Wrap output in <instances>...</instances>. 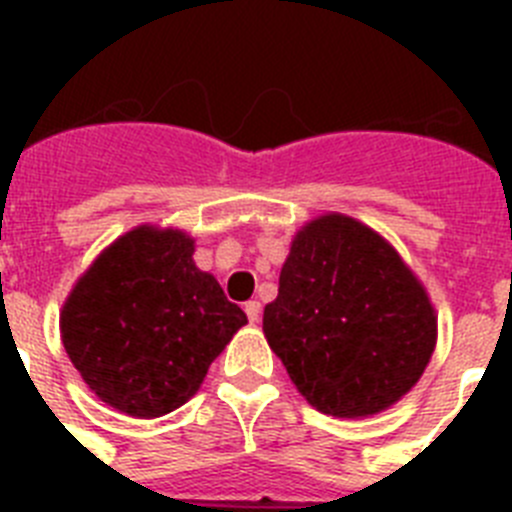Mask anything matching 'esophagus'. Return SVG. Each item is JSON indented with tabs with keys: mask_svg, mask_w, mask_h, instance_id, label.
I'll return each instance as SVG.
<instances>
[{
	"mask_svg": "<svg viewBox=\"0 0 512 512\" xmlns=\"http://www.w3.org/2000/svg\"><path fill=\"white\" fill-rule=\"evenodd\" d=\"M243 310H246V315H248V320H251V323H259V318H261V305L256 300H251V302H246V307H243Z\"/></svg>",
	"mask_w": 512,
	"mask_h": 512,
	"instance_id": "34e87169",
	"label": "esophagus"
}]
</instances>
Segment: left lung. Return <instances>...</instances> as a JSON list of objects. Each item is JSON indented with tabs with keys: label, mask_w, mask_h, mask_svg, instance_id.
<instances>
[{
	"label": "left lung",
	"mask_w": 512,
	"mask_h": 512,
	"mask_svg": "<svg viewBox=\"0 0 512 512\" xmlns=\"http://www.w3.org/2000/svg\"><path fill=\"white\" fill-rule=\"evenodd\" d=\"M264 333L312 408L361 418L418 382L436 346V315L382 235L323 215L292 241Z\"/></svg>",
	"instance_id": "8db88e82"
}]
</instances>
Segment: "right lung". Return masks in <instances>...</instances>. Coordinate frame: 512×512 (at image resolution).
Listing matches in <instances>:
<instances>
[{
    "instance_id": "1",
    "label": "right lung",
    "mask_w": 512,
    "mask_h": 512,
    "mask_svg": "<svg viewBox=\"0 0 512 512\" xmlns=\"http://www.w3.org/2000/svg\"><path fill=\"white\" fill-rule=\"evenodd\" d=\"M179 230H130L92 264L63 305L71 364L99 400L158 418L200 390L246 312L192 261Z\"/></svg>"
}]
</instances>
